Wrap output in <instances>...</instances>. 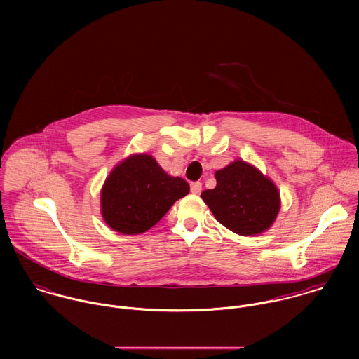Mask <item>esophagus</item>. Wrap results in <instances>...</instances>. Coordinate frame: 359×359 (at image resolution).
I'll use <instances>...</instances> for the list:
<instances>
[{
	"label": "esophagus",
	"instance_id": "esophagus-1",
	"mask_svg": "<svg viewBox=\"0 0 359 359\" xmlns=\"http://www.w3.org/2000/svg\"><path fill=\"white\" fill-rule=\"evenodd\" d=\"M202 189H203L202 182H192V184H191V192H192V194L199 195V194L202 192Z\"/></svg>",
	"mask_w": 359,
	"mask_h": 359
}]
</instances>
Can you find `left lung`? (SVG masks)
Returning a JSON list of instances; mask_svg holds the SVG:
<instances>
[{"label":"left lung","mask_w":359,"mask_h":359,"mask_svg":"<svg viewBox=\"0 0 359 359\" xmlns=\"http://www.w3.org/2000/svg\"><path fill=\"white\" fill-rule=\"evenodd\" d=\"M217 187L202 192V199L224 226L252 236L275 221L280 201L273 182L256 167L236 160L215 172Z\"/></svg>","instance_id":"obj_1"}]
</instances>
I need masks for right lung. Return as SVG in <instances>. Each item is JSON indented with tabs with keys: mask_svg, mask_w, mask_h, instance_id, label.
<instances>
[{
	"mask_svg": "<svg viewBox=\"0 0 359 359\" xmlns=\"http://www.w3.org/2000/svg\"><path fill=\"white\" fill-rule=\"evenodd\" d=\"M188 194V182L167 175L152 156L134 154L118 164L104 181L103 218L110 228L124 235L142 233Z\"/></svg>",
	"mask_w": 359,
	"mask_h": 359,
	"instance_id": "add662e5",
	"label": "right lung"
}]
</instances>
